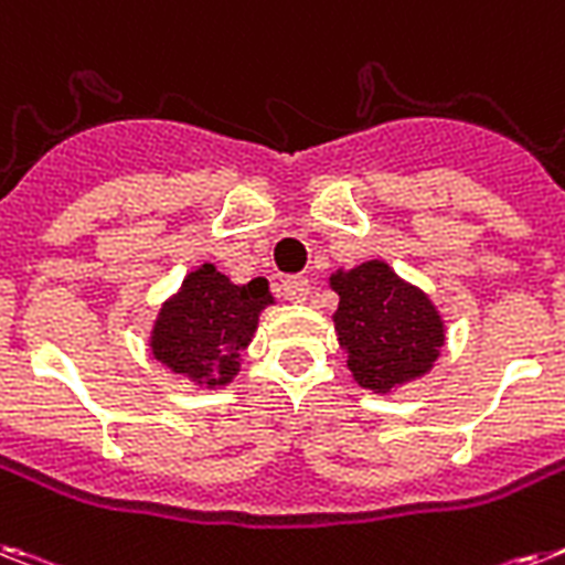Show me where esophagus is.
Masks as SVG:
<instances>
[{
  "mask_svg": "<svg viewBox=\"0 0 565 565\" xmlns=\"http://www.w3.org/2000/svg\"><path fill=\"white\" fill-rule=\"evenodd\" d=\"M281 296L287 298V301H292V305H301V301L310 298V281H307V278H287V281L281 284Z\"/></svg>",
  "mask_w": 565,
  "mask_h": 565,
  "instance_id": "1",
  "label": "esophagus"
}]
</instances>
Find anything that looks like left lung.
Here are the masks:
<instances>
[{
  "label": "left lung",
  "mask_w": 565,
  "mask_h": 565,
  "mask_svg": "<svg viewBox=\"0 0 565 565\" xmlns=\"http://www.w3.org/2000/svg\"><path fill=\"white\" fill-rule=\"evenodd\" d=\"M330 290L339 296L333 313L339 348L362 388L392 394L433 371L447 324L420 287L374 258L354 269H337Z\"/></svg>",
  "instance_id": "1"
}]
</instances>
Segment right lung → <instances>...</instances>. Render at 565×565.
Here are the masks:
<instances>
[{
	"mask_svg": "<svg viewBox=\"0 0 565 565\" xmlns=\"http://www.w3.org/2000/svg\"><path fill=\"white\" fill-rule=\"evenodd\" d=\"M269 305L275 298L267 278L235 284L214 264H203L159 307L150 354L194 386H228L241 371V351L249 348L258 316Z\"/></svg>",
	"mask_w": 565,
	"mask_h": 565,
	"instance_id": "1",
	"label": "right lung"
}]
</instances>
